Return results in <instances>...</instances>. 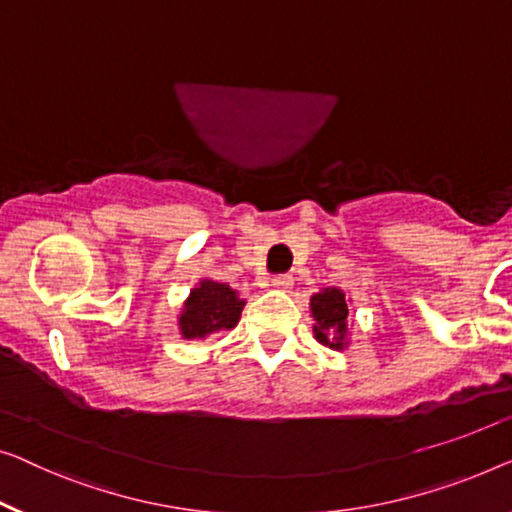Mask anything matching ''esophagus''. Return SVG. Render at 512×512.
I'll use <instances>...</instances> for the list:
<instances>
[{"label":"esophagus","instance_id":"obj_1","mask_svg":"<svg viewBox=\"0 0 512 512\" xmlns=\"http://www.w3.org/2000/svg\"><path fill=\"white\" fill-rule=\"evenodd\" d=\"M271 285L273 287H278V289H289L294 285V278L289 276V273H282V276H276L271 280Z\"/></svg>","mask_w":512,"mask_h":512}]
</instances>
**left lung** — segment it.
Instances as JSON below:
<instances>
[{"label":"left lung","mask_w":512,"mask_h":512,"mask_svg":"<svg viewBox=\"0 0 512 512\" xmlns=\"http://www.w3.org/2000/svg\"><path fill=\"white\" fill-rule=\"evenodd\" d=\"M310 310L317 322L315 338L322 342V345H329L331 349L345 347L347 315H349L345 294L335 287L324 289V292L312 296ZM333 332L336 333L335 336L332 335Z\"/></svg>","instance_id":"1"}]
</instances>
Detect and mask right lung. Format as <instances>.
Masks as SVG:
<instances>
[{
	"label": "right lung",
	"instance_id": "obj_1",
	"mask_svg": "<svg viewBox=\"0 0 512 512\" xmlns=\"http://www.w3.org/2000/svg\"><path fill=\"white\" fill-rule=\"evenodd\" d=\"M246 301L236 296L234 289L225 282L202 280L200 287L190 292L179 317V329L183 338H204L220 329H234L239 322Z\"/></svg>",
	"mask_w": 512,
	"mask_h": 512
}]
</instances>
